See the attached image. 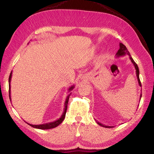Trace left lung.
Masks as SVG:
<instances>
[{
	"mask_svg": "<svg viewBox=\"0 0 154 154\" xmlns=\"http://www.w3.org/2000/svg\"><path fill=\"white\" fill-rule=\"evenodd\" d=\"M125 55H128L129 56V58L130 60V61H131V62L133 63L134 66L135 67V69H136V76H137V81H138V83H139V85L140 87H141V82H140V80H139V68H138V66L136 64V63L134 62V60H133V58H132L131 55H130L129 51H128V49H127V48H126V46L125 45H123L122 43H119V49L117 53L116 54V58H119V57H123V56ZM142 96V94H141L140 95V100H141V97ZM96 123L98 124L99 125L101 126V127H105V128H113L114 127L113 126H107V125H105L103 124H102L98 122H97L96 121Z\"/></svg>",
	"mask_w": 154,
	"mask_h": 154,
	"instance_id": "obj_1",
	"label": "left lung"
}]
</instances>
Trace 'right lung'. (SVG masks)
<instances>
[{
    "label": "right lung",
    "instance_id": "1",
    "mask_svg": "<svg viewBox=\"0 0 154 154\" xmlns=\"http://www.w3.org/2000/svg\"><path fill=\"white\" fill-rule=\"evenodd\" d=\"M11 77H12V71L10 73V77H9V96H10V99L11 101V85H10V83H11ZM74 88V85H72L71 87H70L68 89V92H71L73 88ZM71 94V92L69 93L68 94V96L66 97V101H65V103H64V110L63 112V114L61 116V117H60L59 119H57L54 122H50V123H44V124H42V125H32V124H29L28 123H27L29 125H30L31 127L35 128H38V129H41V130H48V129H51V128H53L58 127V126L60 124L62 123V122L63 121L65 117H66V111H67V104H68V101H69V96Z\"/></svg>",
    "mask_w": 154,
    "mask_h": 154
}]
</instances>
